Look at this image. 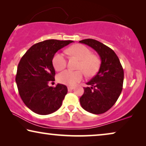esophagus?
I'll return each mask as SVG.
<instances>
[{
	"mask_svg": "<svg viewBox=\"0 0 146 146\" xmlns=\"http://www.w3.org/2000/svg\"><path fill=\"white\" fill-rule=\"evenodd\" d=\"M73 89H74V87H72V86H68V91H70Z\"/></svg>",
	"mask_w": 146,
	"mask_h": 146,
	"instance_id": "obj_1",
	"label": "esophagus"
}]
</instances>
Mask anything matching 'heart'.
I'll return each mask as SVG.
<instances>
[{
    "label": "heart",
    "mask_w": 146,
    "mask_h": 146,
    "mask_svg": "<svg viewBox=\"0 0 146 146\" xmlns=\"http://www.w3.org/2000/svg\"><path fill=\"white\" fill-rule=\"evenodd\" d=\"M67 52L70 55L76 57L80 60L78 69L83 70L88 76L94 75L99 70L100 66V60L99 57L92 54L90 50L85 46L82 44L73 45L68 49ZM52 64L56 70H62L66 66V57L63 53L58 52L54 56ZM82 70L73 71L71 70H66L62 72L58 75V81L67 86H74L83 78L84 72Z\"/></svg>",
    "instance_id": "heart-1"
}]
</instances>
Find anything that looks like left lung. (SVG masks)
Returning <instances> with one entry per match:
<instances>
[{
  "label": "left lung",
  "instance_id": "left-lung-1",
  "mask_svg": "<svg viewBox=\"0 0 146 146\" xmlns=\"http://www.w3.org/2000/svg\"><path fill=\"white\" fill-rule=\"evenodd\" d=\"M79 42L85 44L98 54L101 59L99 71L84 88V92L80 98L81 106L94 114L107 111L116 102L122 90L123 70L114 51L100 42L84 39Z\"/></svg>",
  "mask_w": 146,
  "mask_h": 146
}]
</instances>
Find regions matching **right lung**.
I'll return each instance as SVG.
<instances>
[{
	"label": "right lung",
	"instance_id": "1",
	"mask_svg": "<svg viewBox=\"0 0 146 146\" xmlns=\"http://www.w3.org/2000/svg\"><path fill=\"white\" fill-rule=\"evenodd\" d=\"M72 40H47L36 43L28 50L19 62L16 82L21 99L30 110L40 115L58 110L68 92L67 87L55 80L52 59L56 52Z\"/></svg>",
	"mask_w": 146,
	"mask_h": 146
}]
</instances>
